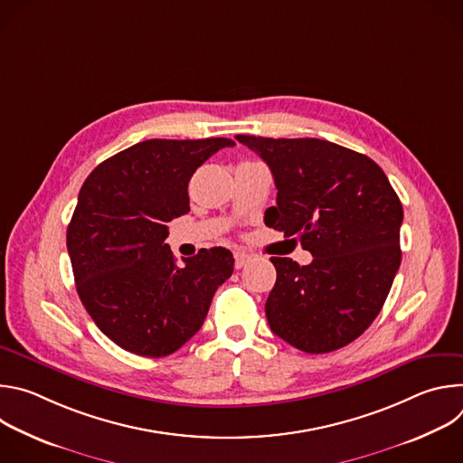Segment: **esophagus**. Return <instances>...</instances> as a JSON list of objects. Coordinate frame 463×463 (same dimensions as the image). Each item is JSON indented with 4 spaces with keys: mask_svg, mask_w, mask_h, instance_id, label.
Returning a JSON list of instances; mask_svg holds the SVG:
<instances>
[{
    "mask_svg": "<svg viewBox=\"0 0 463 463\" xmlns=\"http://www.w3.org/2000/svg\"><path fill=\"white\" fill-rule=\"evenodd\" d=\"M249 260H250V256H249V254L240 252V250H238V252H234V268H236V269H241Z\"/></svg>",
    "mask_w": 463,
    "mask_h": 463,
    "instance_id": "1",
    "label": "esophagus"
}]
</instances>
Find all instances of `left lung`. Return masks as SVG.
I'll return each mask as SVG.
<instances>
[{
  "label": "left lung",
  "mask_w": 463,
  "mask_h": 463,
  "mask_svg": "<svg viewBox=\"0 0 463 463\" xmlns=\"http://www.w3.org/2000/svg\"><path fill=\"white\" fill-rule=\"evenodd\" d=\"M275 177L277 207L266 225L300 241L313 261H271L266 302L273 334L306 354L355 341L379 315L400 269L403 207L370 157L322 139L236 136Z\"/></svg>",
  "instance_id": "8db88e82"
}]
</instances>
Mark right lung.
I'll use <instances>...</instances> for the list:
<instances>
[{
  "label": "right lung",
  "instance_id": "1",
  "mask_svg": "<svg viewBox=\"0 0 463 463\" xmlns=\"http://www.w3.org/2000/svg\"><path fill=\"white\" fill-rule=\"evenodd\" d=\"M225 146L234 141H143L100 163L80 188L68 227L77 291L100 332L126 352L179 350L232 275L229 249H202L177 263L165 243L168 222L190 211L192 174Z\"/></svg>",
  "mask_w": 463,
  "mask_h": 463
}]
</instances>
